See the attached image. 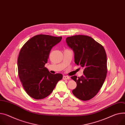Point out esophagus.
<instances>
[{
    "label": "esophagus",
    "instance_id": "obj_1",
    "mask_svg": "<svg viewBox=\"0 0 125 125\" xmlns=\"http://www.w3.org/2000/svg\"><path fill=\"white\" fill-rule=\"evenodd\" d=\"M70 78L69 76H66V75H63V80H69Z\"/></svg>",
    "mask_w": 125,
    "mask_h": 125
}]
</instances>
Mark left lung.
<instances>
[{"instance_id":"left-lung-1","label":"left lung","mask_w":125,"mask_h":125,"mask_svg":"<svg viewBox=\"0 0 125 125\" xmlns=\"http://www.w3.org/2000/svg\"><path fill=\"white\" fill-rule=\"evenodd\" d=\"M74 52V62L84 69L83 75L71 77L76 83L72 92L83 101L91 100L98 94L107 73V54L104 47L90 36L76 35L66 38Z\"/></svg>"}]
</instances>
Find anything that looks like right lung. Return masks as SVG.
I'll use <instances>...</instances> for the list:
<instances>
[{"label":"right lung","instance_id":"add662e5","mask_svg":"<svg viewBox=\"0 0 125 125\" xmlns=\"http://www.w3.org/2000/svg\"><path fill=\"white\" fill-rule=\"evenodd\" d=\"M62 39V36L36 35L21 50L17 60L18 76L26 93L34 99L49 95L62 78V74H52L44 66L52 47Z\"/></svg>","mask_w":125,"mask_h":125}]
</instances>
